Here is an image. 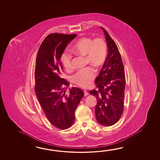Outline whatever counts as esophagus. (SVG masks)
<instances>
[{"instance_id":"obj_1","label":"esophagus","mask_w":160,"mask_h":160,"mask_svg":"<svg viewBox=\"0 0 160 160\" xmlns=\"http://www.w3.org/2000/svg\"><path fill=\"white\" fill-rule=\"evenodd\" d=\"M84 92V96H87L88 95H89V92H88L86 90H85Z\"/></svg>"}]
</instances>
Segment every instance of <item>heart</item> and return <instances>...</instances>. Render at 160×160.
<instances>
[{"label": "heart", "mask_w": 160, "mask_h": 160, "mask_svg": "<svg viewBox=\"0 0 160 160\" xmlns=\"http://www.w3.org/2000/svg\"><path fill=\"white\" fill-rule=\"evenodd\" d=\"M72 51L76 54L85 56L87 63L97 68L103 65L107 54L106 43L101 38L92 40L90 38H81L73 44ZM72 57L68 51H64L61 56L62 64L68 70L72 68ZM95 76V71L89 67L77 72L72 76V81L79 87L85 88L90 85Z\"/></svg>", "instance_id": "heart-1"}]
</instances>
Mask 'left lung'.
Returning <instances> with one entry per match:
<instances>
[{"label": "left lung", "mask_w": 160, "mask_h": 160, "mask_svg": "<svg viewBox=\"0 0 160 160\" xmlns=\"http://www.w3.org/2000/svg\"><path fill=\"white\" fill-rule=\"evenodd\" d=\"M103 31L108 47V54L101 72L95 80V89L90 91L95 96V118L103 126H112L120 118L123 109L125 75L120 53L113 40L106 30Z\"/></svg>", "instance_id": "left-lung-1"}]
</instances>
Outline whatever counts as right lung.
Segmentation results:
<instances>
[{
	"label": "right lung",
	"instance_id": "add662e5",
	"mask_svg": "<svg viewBox=\"0 0 160 160\" xmlns=\"http://www.w3.org/2000/svg\"><path fill=\"white\" fill-rule=\"evenodd\" d=\"M76 35L58 33L48 35L40 47L35 63V91L38 101L49 121L63 130L73 124L76 107L84 95L82 90L75 87L66 94L63 87L69 83L61 78L63 68L61 56Z\"/></svg>",
	"mask_w": 160,
	"mask_h": 160
}]
</instances>
